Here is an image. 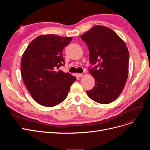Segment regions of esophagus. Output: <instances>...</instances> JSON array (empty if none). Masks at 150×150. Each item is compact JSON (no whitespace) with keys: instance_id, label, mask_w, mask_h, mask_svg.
<instances>
[{"instance_id":"34e87169","label":"esophagus","mask_w":150,"mask_h":150,"mask_svg":"<svg viewBox=\"0 0 150 150\" xmlns=\"http://www.w3.org/2000/svg\"><path fill=\"white\" fill-rule=\"evenodd\" d=\"M86 74V72H83V73H82V74H78V76H79V77H81V76H84Z\"/></svg>"}]
</instances>
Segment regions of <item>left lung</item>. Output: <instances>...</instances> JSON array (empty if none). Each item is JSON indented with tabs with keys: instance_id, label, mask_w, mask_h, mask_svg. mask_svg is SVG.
<instances>
[{
	"instance_id": "obj_1",
	"label": "left lung",
	"mask_w": 150,
	"mask_h": 150,
	"mask_svg": "<svg viewBox=\"0 0 150 150\" xmlns=\"http://www.w3.org/2000/svg\"><path fill=\"white\" fill-rule=\"evenodd\" d=\"M81 38L88 47L91 64L98 63L89 70L96 84L92 89L86 91L88 96L98 103H111L120 95L128 79L127 45L115 31L103 25L93 27Z\"/></svg>"
}]
</instances>
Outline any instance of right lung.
Segmentation results:
<instances>
[{"instance_id":"right-lung-1","label":"right lung","mask_w":150,"mask_h":150,"mask_svg":"<svg viewBox=\"0 0 150 150\" xmlns=\"http://www.w3.org/2000/svg\"><path fill=\"white\" fill-rule=\"evenodd\" d=\"M71 37L42 35L31 41L21 59L22 80L31 97L46 107L59 105L67 96L76 77L57 69L65 64L62 52Z\"/></svg>"}]
</instances>
